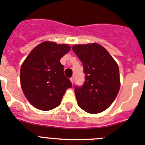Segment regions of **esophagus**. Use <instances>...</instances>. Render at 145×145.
<instances>
[{
    "label": "esophagus",
    "instance_id": "1",
    "mask_svg": "<svg viewBox=\"0 0 145 145\" xmlns=\"http://www.w3.org/2000/svg\"><path fill=\"white\" fill-rule=\"evenodd\" d=\"M70 80H71V82L74 83V76H72V77L70 78Z\"/></svg>",
    "mask_w": 145,
    "mask_h": 145
}]
</instances>
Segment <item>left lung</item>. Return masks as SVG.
Listing matches in <instances>:
<instances>
[{"label":"left lung","instance_id":"obj_1","mask_svg":"<svg viewBox=\"0 0 145 145\" xmlns=\"http://www.w3.org/2000/svg\"><path fill=\"white\" fill-rule=\"evenodd\" d=\"M72 50L84 68L85 82L74 86L78 105L90 114L106 110L120 90L119 68L108 51L98 44L74 45Z\"/></svg>","mask_w":145,"mask_h":145}]
</instances>
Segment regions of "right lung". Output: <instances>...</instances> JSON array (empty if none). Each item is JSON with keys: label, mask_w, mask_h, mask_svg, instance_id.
I'll use <instances>...</instances> for the list:
<instances>
[{"label": "right lung", "mask_w": 145, "mask_h": 145, "mask_svg": "<svg viewBox=\"0 0 145 145\" xmlns=\"http://www.w3.org/2000/svg\"><path fill=\"white\" fill-rule=\"evenodd\" d=\"M71 47L44 41L36 46L20 69V82L28 101L37 109L48 111L60 105L67 88L72 84L64 75L60 58Z\"/></svg>", "instance_id": "obj_1"}]
</instances>
